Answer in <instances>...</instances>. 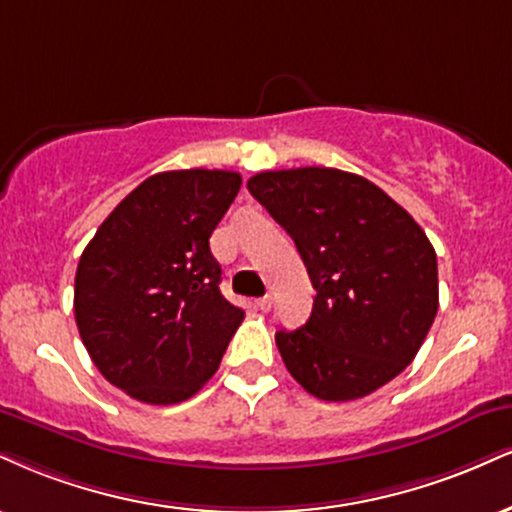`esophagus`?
Segmentation results:
<instances>
[{
	"instance_id": "1",
	"label": "esophagus",
	"mask_w": 512,
	"mask_h": 512,
	"mask_svg": "<svg viewBox=\"0 0 512 512\" xmlns=\"http://www.w3.org/2000/svg\"><path fill=\"white\" fill-rule=\"evenodd\" d=\"M272 305H274V298H272V295H264V298L257 300V307H260L262 312H269V310H272Z\"/></svg>"
}]
</instances>
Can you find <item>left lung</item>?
I'll return each mask as SVG.
<instances>
[{"instance_id": "left-lung-1", "label": "left lung", "mask_w": 512, "mask_h": 512, "mask_svg": "<svg viewBox=\"0 0 512 512\" xmlns=\"http://www.w3.org/2000/svg\"><path fill=\"white\" fill-rule=\"evenodd\" d=\"M248 190L295 240L317 291L300 329L276 331L291 377L334 403L389 384L439 310L427 233L379 186L341 169L262 171Z\"/></svg>"}]
</instances>
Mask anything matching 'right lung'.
<instances>
[{
  "label": "right lung",
  "mask_w": 512,
  "mask_h": 512,
  "mask_svg": "<svg viewBox=\"0 0 512 512\" xmlns=\"http://www.w3.org/2000/svg\"><path fill=\"white\" fill-rule=\"evenodd\" d=\"M240 183L221 169L150 176L80 255L73 312L83 346L102 377L140 403L195 396L243 322L219 291L209 250Z\"/></svg>",
  "instance_id": "obj_1"
}]
</instances>
